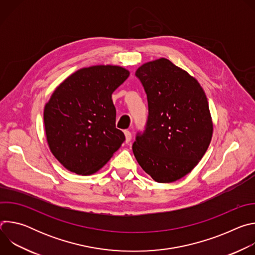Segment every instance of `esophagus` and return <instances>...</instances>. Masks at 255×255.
<instances>
[{
    "mask_svg": "<svg viewBox=\"0 0 255 255\" xmlns=\"http://www.w3.org/2000/svg\"><path fill=\"white\" fill-rule=\"evenodd\" d=\"M124 133H125V141H126V143H129L131 141V139H132V134L128 130L124 131Z\"/></svg>",
    "mask_w": 255,
    "mask_h": 255,
    "instance_id": "obj_1",
    "label": "esophagus"
}]
</instances>
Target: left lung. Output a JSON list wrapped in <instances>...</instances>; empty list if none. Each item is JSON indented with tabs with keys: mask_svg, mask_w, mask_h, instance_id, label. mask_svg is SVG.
Here are the masks:
<instances>
[{
	"mask_svg": "<svg viewBox=\"0 0 255 255\" xmlns=\"http://www.w3.org/2000/svg\"><path fill=\"white\" fill-rule=\"evenodd\" d=\"M135 76L147 96L148 117L133 143L134 156L157 183H171L188 174L209 147L207 97L195 78L166 58L144 63Z\"/></svg>",
	"mask_w": 255,
	"mask_h": 255,
	"instance_id": "left-lung-1",
	"label": "left lung"
}]
</instances>
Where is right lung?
Returning a JSON list of instances; mask_svg holds the SVG:
<instances>
[{
	"label": "right lung",
	"mask_w": 255,
	"mask_h": 255,
	"mask_svg": "<svg viewBox=\"0 0 255 255\" xmlns=\"http://www.w3.org/2000/svg\"><path fill=\"white\" fill-rule=\"evenodd\" d=\"M117 65L82 68L64 80L44 108V126L55 158L77 174L103 167L125 141L116 128L113 92L129 77Z\"/></svg>",
	"instance_id": "obj_1"
}]
</instances>
